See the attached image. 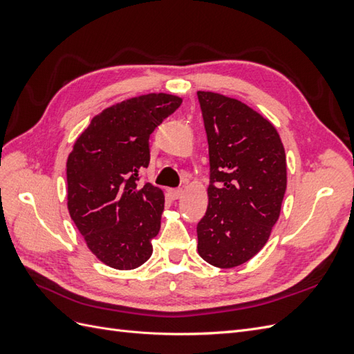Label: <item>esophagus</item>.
I'll return each instance as SVG.
<instances>
[{"label":"esophagus","instance_id":"1","mask_svg":"<svg viewBox=\"0 0 354 354\" xmlns=\"http://www.w3.org/2000/svg\"><path fill=\"white\" fill-rule=\"evenodd\" d=\"M168 194H169V196L173 198V199H180V198H181V195H183V189H181V187H177V189H169V190H168Z\"/></svg>","mask_w":354,"mask_h":354}]
</instances>
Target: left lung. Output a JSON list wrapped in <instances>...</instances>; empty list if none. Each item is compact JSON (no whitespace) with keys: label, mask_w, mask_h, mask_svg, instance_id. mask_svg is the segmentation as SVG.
<instances>
[{"label":"left lung","mask_w":354,"mask_h":354,"mask_svg":"<svg viewBox=\"0 0 354 354\" xmlns=\"http://www.w3.org/2000/svg\"><path fill=\"white\" fill-rule=\"evenodd\" d=\"M209 153L208 208L196 226L198 252L230 269L259 252L281 214L286 156L276 128L245 103L198 91Z\"/></svg>","instance_id":"8db88e82"}]
</instances>
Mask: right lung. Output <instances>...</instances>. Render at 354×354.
<instances>
[{
	"label": "right lung",
	"mask_w": 354,
	"mask_h": 354,
	"mask_svg": "<svg viewBox=\"0 0 354 354\" xmlns=\"http://www.w3.org/2000/svg\"><path fill=\"white\" fill-rule=\"evenodd\" d=\"M181 104L177 95L152 93L95 115L66 162L68 209L91 252L118 270L152 255L160 229L162 190L140 183L151 160L149 137Z\"/></svg>",
	"instance_id": "right-lung-1"
}]
</instances>
